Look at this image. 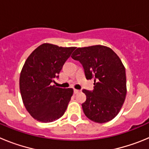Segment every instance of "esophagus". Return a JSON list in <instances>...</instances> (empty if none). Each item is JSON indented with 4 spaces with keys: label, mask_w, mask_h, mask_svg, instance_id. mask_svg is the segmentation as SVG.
<instances>
[{
    "label": "esophagus",
    "mask_w": 149,
    "mask_h": 149,
    "mask_svg": "<svg viewBox=\"0 0 149 149\" xmlns=\"http://www.w3.org/2000/svg\"><path fill=\"white\" fill-rule=\"evenodd\" d=\"M79 92H80V90H78V89H74V94H77V93H78Z\"/></svg>",
    "instance_id": "1"
}]
</instances>
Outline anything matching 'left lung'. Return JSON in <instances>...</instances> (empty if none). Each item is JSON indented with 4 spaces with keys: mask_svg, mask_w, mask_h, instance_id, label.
Returning <instances> with one entry per match:
<instances>
[{
    "mask_svg": "<svg viewBox=\"0 0 149 149\" xmlns=\"http://www.w3.org/2000/svg\"><path fill=\"white\" fill-rule=\"evenodd\" d=\"M84 67L87 80L94 78V89H83L86 100L82 104L84 114L97 123L114 119L125 100V68L111 48L104 45L77 48L72 55Z\"/></svg>",
    "mask_w": 149,
    "mask_h": 149,
    "instance_id": "left-lung-1",
    "label": "left lung"
}]
</instances>
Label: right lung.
<instances>
[{
  "mask_svg": "<svg viewBox=\"0 0 149 149\" xmlns=\"http://www.w3.org/2000/svg\"><path fill=\"white\" fill-rule=\"evenodd\" d=\"M75 47L44 43L27 57L20 74L19 86L26 110L33 118L51 122L65 113L73 89L52 85Z\"/></svg>",
  "mask_w": 149,
  "mask_h": 149,
  "instance_id": "1",
  "label": "right lung"
}]
</instances>
